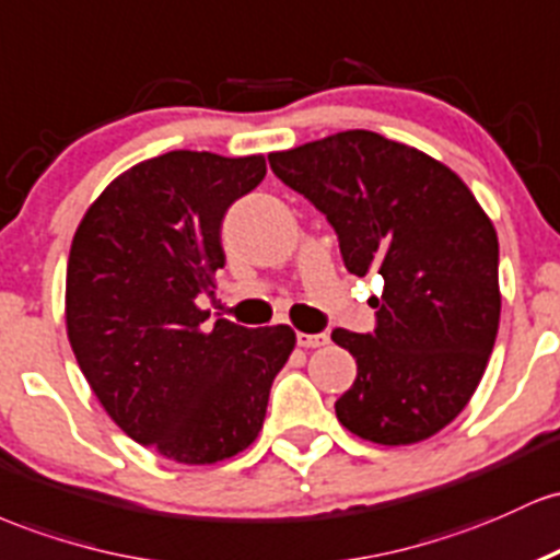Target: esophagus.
I'll use <instances>...</instances> for the list:
<instances>
[{
	"mask_svg": "<svg viewBox=\"0 0 560 560\" xmlns=\"http://www.w3.org/2000/svg\"><path fill=\"white\" fill-rule=\"evenodd\" d=\"M328 341H330L328 332H299V336H296V343H299V347H304V349L325 347Z\"/></svg>",
	"mask_w": 560,
	"mask_h": 560,
	"instance_id": "obj_1",
	"label": "esophagus"
}]
</instances>
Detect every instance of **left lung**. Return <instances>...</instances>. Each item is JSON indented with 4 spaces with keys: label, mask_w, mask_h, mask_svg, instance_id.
<instances>
[{
    "label": "left lung",
    "mask_w": 560,
    "mask_h": 560,
    "mask_svg": "<svg viewBox=\"0 0 560 560\" xmlns=\"http://www.w3.org/2000/svg\"><path fill=\"white\" fill-rule=\"evenodd\" d=\"M275 177L325 213L343 264L383 278L375 330H332L357 360L336 401L351 433L416 444L474 397L500 325L498 232L444 163L368 129L269 153Z\"/></svg>",
    "instance_id": "left-lung-1"
}]
</instances>
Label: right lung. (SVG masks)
<instances>
[{"label":"right lung","mask_w":560,"mask_h":560,"mask_svg":"<svg viewBox=\"0 0 560 560\" xmlns=\"http://www.w3.org/2000/svg\"><path fill=\"white\" fill-rule=\"evenodd\" d=\"M267 174L261 155L172 150L113 179L81 219L66 272V325L94 397L135 442L185 466L259 436L296 332L206 325L224 267L222 219Z\"/></svg>","instance_id":"add662e5"}]
</instances>
